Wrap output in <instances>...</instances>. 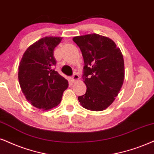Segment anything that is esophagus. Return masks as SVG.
I'll return each mask as SVG.
<instances>
[{
	"label": "esophagus",
	"mask_w": 154,
	"mask_h": 154,
	"mask_svg": "<svg viewBox=\"0 0 154 154\" xmlns=\"http://www.w3.org/2000/svg\"><path fill=\"white\" fill-rule=\"evenodd\" d=\"M79 79V75H77V74H74L72 77H71V81L72 82H77Z\"/></svg>",
	"instance_id": "esophagus-1"
}]
</instances>
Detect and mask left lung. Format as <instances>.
I'll use <instances>...</instances> for the list:
<instances>
[{
    "mask_svg": "<svg viewBox=\"0 0 154 154\" xmlns=\"http://www.w3.org/2000/svg\"><path fill=\"white\" fill-rule=\"evenodd\" d=\"M72 40L80 48L85 63L82 78L87 91L78 97L79 102L88 110L106 109L123 85V54L107 37L93 33L74 37Z\"/></svg>",
    "mask_w": 154,
    "mask_h": 154,
    "instance_id": "left-lung-1",
    "label": "left lung"
}]
</instances>
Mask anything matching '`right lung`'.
<instances>
[{"mask_svg": "<svg viewBox=\"0 0 154 154\" xmlns=\"http://www.w3.org/2000/svg\"><path fill=\"white\" fill-rule=\"evenodd\" d=\"M61 37H45L25 50L18 67V79L26 100L35 107L50 110L62 100L68 82L53 69L54 49Z\"/></svg>", "mask_w": 154, "mask_h": 154, "instance_id": "right-lung-1", "label": "right lung"}]
</instances>
